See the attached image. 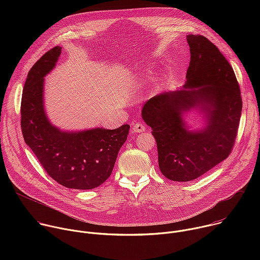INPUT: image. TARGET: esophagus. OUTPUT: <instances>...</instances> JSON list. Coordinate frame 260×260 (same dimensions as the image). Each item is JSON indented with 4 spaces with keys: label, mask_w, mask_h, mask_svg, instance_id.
<instances>
[{
    "label": "esophagus",
    "mask_w": 260,
    "mask_h": 260,
    "mask_svg": "<svg viewBox=\"0 0 260 260\" xmlns=\"http://www.w3.org/2000/svg\"><path fill=\"white\" fill-rule=\"evenodd\" d=\"M132 129H133L134 133L138 134V133H143V132H145V131H146V127H145V125H144L143 123L138 122V123L134 124V126H133Z\"/></svg>",
    "instance_id": "esophagus-1"
}]
</instances>
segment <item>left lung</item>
<instances>
[{
  "instance_id": "left-lung-1",
  "label": "left lung",
  "mask_w": 260,
  "mask_h": 260,
  "mask_svg": "<svg viewBox=\"0 0 260 260\" xmlns=\"http://www.w3.org/2000/svg\"><path fill=\"white\" fill-rule=\"evenodd\" d=\"M190 62L186 83L147 101L142 118L152 128L161 174L177 182L194 180L231 153L242 114L233 68L204 36L186 37ZM196 113L200 128L189 122Z\"/></svg>"
}]
</instances>
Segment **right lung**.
Wrapping results in <instances>:
<instances>
[{"label":"right lung","mask_w":260,"mask_h":260,"mask_svg":"<svg viewBox=\"0 0 260 260\" xmlns=\"http://www.w3.org/2000/svg\"><path fill=\"white\" fill-rule=\"evenodd\" d=\"M60 53L61 47L52 48L27 74L21 99L22 135L53 180L68 188L93 189L112 173L129 125L66 131L52 124L45 111L44 77L54 69Z\"/></svg>","instance_id":"add662e5"}]
</instances>
